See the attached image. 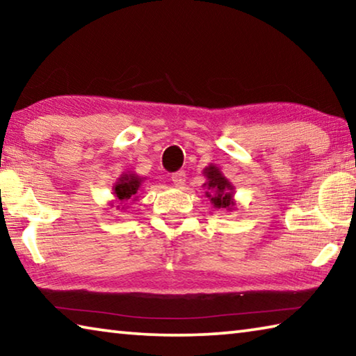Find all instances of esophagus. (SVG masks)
Here are the masks:
<instances>
[{
    "mask_svg": "<svg viewBox=\"0 0 356 356\" xmlns=\"http://www.w3.org/2000/svg\"><path fill=\"white\" fill-rule=\"evenodd\" d=\"M171 180H172V184L176 185V186H184V185H185V180H186V174H185V171H177V172H174L172 176H171Z\"/></svg>",
    "mask_w": 356,
    "mask_h": 356,
    "instance_id": "esophagus-1",
    "label": "esophagus"
}]
</instances>
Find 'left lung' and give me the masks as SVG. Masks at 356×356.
I'll return each mask as SVG.
<instances>
[{"label": "left lung", "instance_id": "left-lung-1", "mask_svg": "<svg viewBox=\"0 0 356 356\" xmlns=\"http://www.w3.org/2000/svg\"><path fill=\"white\" fill-rule=\"evenodd\" d=\"M204 176L207 177V182L204 184V186H207L206 196L215 209L232 210L236 207V202H234V186L222 176L218 168L215 165L207 166L204 170Z\"/></svg>", "mask_w": 356, "mask_h": 356}]
</instances>
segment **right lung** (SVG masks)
I'll use <instances>...</instances> for the list:
<instances>
[{
	"label": "right lung",
	"mask_w": 356,
	"mask_h": 356,
	"mask_svg": "<svg viewBox=\"0 0 356 356\" xmlns=\"http://www.w3.org/2000/svg\"><path fill=\"white\" fill-rule=\"evenodd\" d=\"M143 179L138 177L136 174H122V176L119 177V180L113 186V193L114 196H116V200L122 202H127V201H135L136 197V193L140 190ZM119 209V206H116ZM124 209V207H122Z\"/></svg>",
	"instance_id": "right-lung-1"
}]
</instances>
